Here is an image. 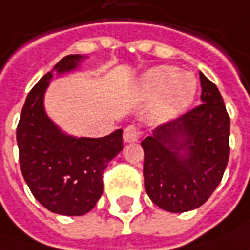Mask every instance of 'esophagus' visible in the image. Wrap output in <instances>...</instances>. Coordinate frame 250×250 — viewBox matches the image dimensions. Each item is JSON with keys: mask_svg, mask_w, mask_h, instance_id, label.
<instances>
[{"mask_svg": "<svg viewBox=\"0 0 250 250\" xmlns=\"http://www.w3.org/2000/svg\"><path fill=\"white\" fill-rule=\"evenodd\" d=\"M140 135H141V133H140V130L135 125H128V127L125 128L123 140H125V142H135L138 141Z\"/></svg>", "mask_w": 250, "mask_h": 250, "instance_id": "34e87169", "label": "esophagus"}]
</instances>
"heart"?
<instances>
[{"instance_id": "1", "label": "heart", "mask_w": 250, "mask_h": 250, "mask_svg": "<svg viewBox=\"0 0 250 250\" xmlns=\"http://www.w3.org/2000/svg\"><path fill=\"white\" fill-rule=\"evenodd\" d=\"M196 88L194 74L170 65L152 67L137 84L142 99L153 98L151 115L156 122H167L181 115L192 104Z\"/></svg>"}]
</instances>
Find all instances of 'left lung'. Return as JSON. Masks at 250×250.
<instances>
[{
    "label": "left lung",
    "mask_w": 250,
    "mask_h": 250,
    "mask_svg": "<svg viewBox=\"0 0 250 250\" xmlns=\"http://www.w3.org/2000/svg\"><path fill=\"white\" fill-rule=\"evenodd\" d=\"M201 77V104L156 127L141 142L151 201L171 213L202 206L220 184L229 156V116L219 88Z\"/></svg>",
    "instance_id": "1"
}]
</instances>
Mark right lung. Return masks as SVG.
Wrapping results in <instances>:
<instances>
[{"mask_svg": "<svg viewBox=\"0 0 250 250\" xmlns=\"http://www.w3.org/2000/svg\"><path fill=\"white\" fill-rule=\"evenodd\" d=\"M83 58H62L33 87L16 130L21 170L31 194L45 209L63 216H83L95 206L104 191V170L123 149V130L102 138H77L45 113L44 95L54 72H72Z\"/></svg>", "mask_w": 250, "mask_h": 250, "instance_id": "obj_1", "label": "right lung"}]
</instances>
